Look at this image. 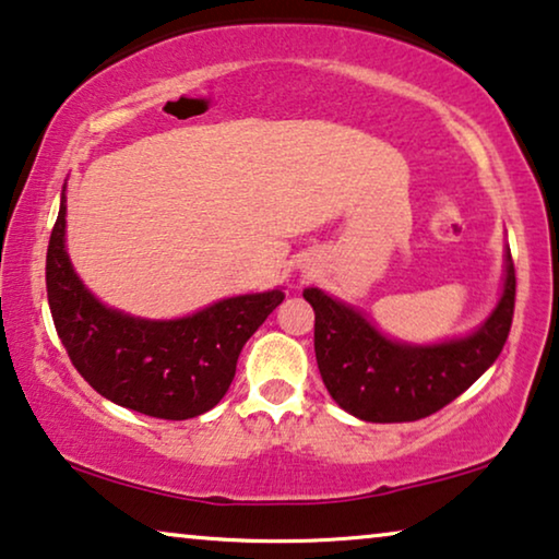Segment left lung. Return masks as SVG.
Instances as JSON below:
<instances>
[{
    "label": "left lung",
    "mask_w": 559,
    "mask_h": 559,
    "mask_svg": "<svg viewBox=\"0 0 559 559\" xmlns=\"http://www.w3.org/2000/svg\"><path fill=\"white\" fill-rule=\"evenodd\" d=\"M302 297L316 310V358L333 400L366 423H415L457 400L499 358L514 318L516 272L509 251L493 316L468 338L427 348L386 341L354 308L318 287Z\"/></svg>",
    "instance_id": "left-lung-1"
}]
</instances>
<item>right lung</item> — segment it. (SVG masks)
<instances>
[{"label": "right lung", "mask_w": 559, "mask_h": 559, "mask_svg": "<svg viewBox=\"0 0 559 559\" xmlns=\"http://www.w3.org/2000/svg\"><path fill=\"white\" fill-rule=\"evenodd\" d=\"M66 198L52 226L45 285L58 338L75 371L98 394L157 419H190L216 407L231 386L239 354L280 289L228 297L180 320H140L104 308L75 277L66 254Z\"/></svg>", "instance_id": "add662e5"}]
</instances>
